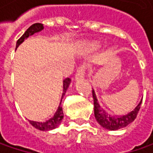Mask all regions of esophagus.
<instances>
[{
	"instance_id": "1",
	"label": "esophagus",
	"mask_w": 153,
	"mask_h": 153,
	"mask_svg": "<svg viewBox=\"0 0 153 153\" xmlns=\"http://www.w3.org/2000/svg\"><path fill=\"white\" fill-rule=\"evenodd\" d=\"M84 71H85V67L83 65H81L80 67H78L77 71H76V73L75 76H74V80L75 81H78L81 78H82L84 76V73H85Z\"/></svg>"
}]
</instances>
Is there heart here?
Masks as SVG:
<instances>
[{
    "label": "heart",
    "instance_id": "1",
    "mask_svg": "<svg viewBox=\"0 0 153 153\" xmlns=\"http://www.w3.org/2000/svg\"><path fill=\"white\" fill-rule=\"evenodd\" d=\"M89 46L92 47V48H96L98 46V44L96 42H91V43H89Z\"/></svg>",
    "mask_w": 153,
    "mask_h": 153
}]
</instances>
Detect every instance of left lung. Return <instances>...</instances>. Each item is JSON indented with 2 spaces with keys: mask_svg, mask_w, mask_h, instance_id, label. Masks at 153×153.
I'll return each mask as SVG.
<instances>
[{
  "mask_svg": "<svg viewBox=\"0 0 153 153\" xmlns=\"http://www.w3.org/2000/svg\"><path fill=\"white\" fill-rule=\"evenodd\" d=\"M93 98H94V117L100 125L109 130H117L119 128H124L129 123H131L137 117L139 110L142 100L140 101L137 106L132 111L123 116H111L105 110L100 107V105L98 102L96 94L93 89Z\"/></svg>",
  "mask_w": 153,
  "mask_h": 153,
  "instance_id": "obj_1",
  "label": "left lung"
}]
</instances>
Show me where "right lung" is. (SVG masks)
<instances>
[{
  "label": "right lung",
  "instance_id": "add662e5",
  "mask_svg": "<svg viewBox=\"0 0 153 153\" xmlns=\"http://www.w3.org/2000/svg\"><path fill=\"white\" fill-rule=\"evenodd\" d=\"M44 29V26L42 24H40V23H36L32 25L30 27H29L27 29V30L24 33V35L21 36L20 38L17 41V43H16V49L19 48V46L25 42V40L27 39L29 36L34 35L35 33L40 32L42 31V30ZM71 78H65V79L63 81V94H62L61 100L59 103V105L57 109L56 112L53 115V117H51L50 119L47 120L46 122H36V121H31L29 120L30 123L32 125L33 127H35L36 128H37L39 130H42V131H48V130H52V129H54L56 128H58V126L61 123V121L64 117V113H63V110L61 107V102L63 96L65 94V92L68 89L69 86L71 84Z\"/></svg>",
  "mask_w": 153,
  "mask_h": 153
}]
</instances>
